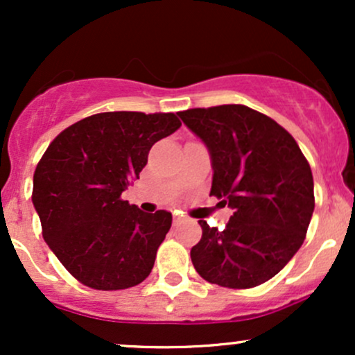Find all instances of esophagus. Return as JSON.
<instances>
[{"label": "esophagus", "mask_w": 355, "mask_h": 355, "mask_svg": "<svg viewBox=\"0 0 355 355\" xmlns=\"http://www.w3.org/2000/svg\"><path fill=\"white\" fill-rule=\"evenodd\" d=\"M182 220H185V215H180V214L173 215V223H180Z\"/></svg>", "instance_id": "esophagus-1"}]
</instances>
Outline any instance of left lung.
<instances>
[{
	"label": "left lung",
	"mask_w": 355,
	"mask_h": 355,
	"mask_svg": "<svg viewBox=\"0 0 355 355\" xmlns=\"http://www.w3.org/2000/svg\"><path fill=\"white\" fill-rule=\"evenodd\" d=\"M210 153V195L234 210L225 229L200 220L190 257L207 282L250 288L287 266L313 214V178L294 137L245 105L178 112Z\"/></svg>",
	"instance_id": "8db88e82"
}]
</instances>
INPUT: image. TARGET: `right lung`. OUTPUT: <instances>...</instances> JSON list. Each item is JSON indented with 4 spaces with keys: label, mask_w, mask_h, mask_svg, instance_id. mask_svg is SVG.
Masks as SVG:
<instances>
[{
    "label": "right lung",
    "mask_w": 355,
    "mask_h": 355,
    "mask_svg": "<svg viewBox=\"0 0 355 355\" xmlns=\"http://www.w3.org/2000/svg\"><path fill=\"white\" fill-rule=\"evenodd\" d=\"M180 126L173 113H98L63 130L40 160L31 198L43 239L87 287L120 291L152 272L172 214H145L121 193Z\"/></svg>",
    "instance_id": "add662e5"
}]
</instances>
